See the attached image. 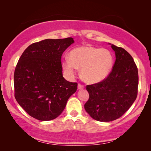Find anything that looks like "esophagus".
<instances>
[{"mask_svg":"<svg viewBox=\"0 0 151 151\" xmlns=\"http://www.w3.org/2000/svg\"><path fill=\"white\" fill-rule=\"evenodd\" d=\"M84 88H85V86L84 85H81V84H78V89H83Z\"/></svg>","mask_w":151,"mask_h":151,"instance_id":"1","label":"esophagus"}]
</instances>
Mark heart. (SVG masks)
I'll use <instances>...</instances> for the list:
<instances>
[{
	"instance_id": "obj_1",
	"label": "heart",
	"mask_w": 151,
	"mask_h": 151,
	"mask_svg": "<svg viewBox=\"0 0 151 151\" xmlns=\"http://www.w3.org/2000/svg\"><path fill=\"white\" fill-rule=\"evenodd\" d=\"M113 65L111 51L92 46H83L74 48L69 58L63 60L64 70L70 77H74L77 68H81V77L86 83L94 84L105 79Z\"/></svg>"
}]
</instances>
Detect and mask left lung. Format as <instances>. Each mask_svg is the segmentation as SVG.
Listing matches in <instances>:
<instances>
[{"label":"left lung","instance_id":"obj_1","mask_svg":"<svg viewBox=\"0 0 151 151\" xmlns=\"http://www.w3.org/2000/svg\"><path fill=\"white\" fill-rule=\"evenodd\" d=\"M116 60L112 70L103 81L86 86L89 99L86 112L94 120L109 122L119 119L136 100L139 75L136 64L124 48L111 45Z\"/></svg>","mask_w":151,"mask_h":151}]
</instances>
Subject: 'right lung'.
I'll list each match as a JSON object with an SVG mask.
<instances>
[{"label":"right lung","mask_w":151,"mask_h":151,"mask_svg":"<svg viewBox=\"0 0 151 151\" xmlns=\"http://www.w3.org/2000/svg\"><path fill=\"white\" fill-rule=\"evenodd\" d=\"M74 43L73 38L45 39L29 46L20 57L14 73V96L33 118L42 121L58 117L77 83L63 76L61 57Z\"/></svg>","instance_id":"add662e5"}]
</instances>
